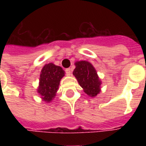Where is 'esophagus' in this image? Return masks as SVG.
<instances>
[{
	"label": "esophagus",
	"instance_id": "esophagus-1",
	"mask_svg": "<svg viewBox=\"0 0 146 146\" xmlns=\"http://www.w3.org/2000/svg\"><path fill=\"white\" fill-rule=\"evenodd\" d=\"M65 72H66V74L67 76H70L71 74V72H72V70H71L70 68H67L65 70Z\"/></svg>",
	"mask_w": 146,
	"mask_h": 146
}]
</instances>
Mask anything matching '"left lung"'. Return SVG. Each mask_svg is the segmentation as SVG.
Listing matches in <instances>:
<instances>
[{
	"mask_svg": "<svg viewBox=\"0 0 146 146\" xmlns=\"http://www.w3.org/2000/svg\"><path fill=\"white\" fill-rule=\"evenodd\" d=\"M73 74L79 84L89 96L95 97L101 91L102 82L92 64L86 60L76 61Z\"/></svg>",
	"mask_w": 146,
	"mask_h": 146,
	"instance_id": "left-lung-1",
	"label": "left lung"
}]
</instances>
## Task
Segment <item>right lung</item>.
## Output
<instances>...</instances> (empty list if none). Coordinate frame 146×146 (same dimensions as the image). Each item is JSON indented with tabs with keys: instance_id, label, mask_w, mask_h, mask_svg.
Wrapping results in <instances>:
<instances>
[{
	"instance_id": "1",
	"label": "right lung",
	"mask_w": 146,
	"mask_h": 146,
	"mask_svg": "<svg viewBox=\"0 0 146 146\" xmlns=\"http://www.w3.org/2000/svg\"><path fill=\"white\" fill-rule=\"evenodd\" d=\"M65 72L59 66L52 63L45 64L40 74L39 86L37 89L38 93L43 101L50 102L56 96L59 88L60 82L64 77Z\"/></svg>"
}]
</instances>
